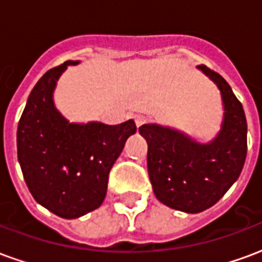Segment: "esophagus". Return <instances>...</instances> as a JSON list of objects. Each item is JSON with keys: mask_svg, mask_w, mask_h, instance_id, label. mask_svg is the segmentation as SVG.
Wrapping results in <instances>:
<instances>
[{"mask_svg": "<svg viewBox=\"0 0 262 262\" xmlns=\"http://www.w3.org/2000/svg\"><path fill=\"white\" fill-rule=\"evenodd\" d=\"M135 122H136L137 127H140V126H143L146 122H147V116H144V115H136Z\"/></svg>", "mask_w": 262, "mask_h": 262, "instance_id": "obj_1", "label": "esophagus"}]
</instances>
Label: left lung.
Wrapping results in <instances>:
<instances>
[{
	"instance_id": "obj_1",
	"label": "left lung",
	"mask_w": 262,
	"mask_h": 262,
	"mask_svg": "<svg viewBox=\"0 0 262 262\" xmlns=\"http://www.w3.org/2000/svg\"><path fill=\"white\" fill-rule=\"evenodd\" d=\"M198 69L217 84L225 103V122L213 142L199 144L157 125L139 129L147 140L148 176L156 196L188 213L213 206L238 178L247 156V120L242 102L219 73L205 64Z\"/></svg>"
}]
</instances>
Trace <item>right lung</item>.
I'll list each match as a JSON object with an SVG mask.
<instances>
[{"label": "right lung", "instance_id": "1", "mask_svg": "<svg viewBox=\"0 0 262 262\" xmlns=\"http://www.w3.org/2000/svg\"><path fill=\"white\" fill-rule=\"evenodd\" d=\"M50 69L28 98L16 132L18 160L32 196L50 212L75 219L101 206L109 171L136 133L133 120L120 125L69 123L53 105V90L67 66Z\"/></svg>", "mask_w": 262, "mask_h": 262}]
</instances>
